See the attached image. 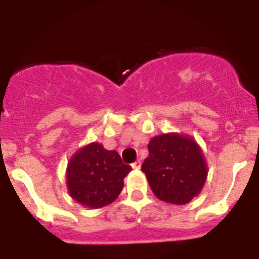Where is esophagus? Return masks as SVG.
Instances as JSON below:
<instances>
[{"mask_svg": "<svg viewBox=\"0 0 259 259\" xmlns=\"http://www.w3.org/2000/svg\"><path fill=\"white\" fill-rule=\"evenodd\" d=\"M132 168H135V170H140V168H141V161H140V159H137L136 162H134V163H132Z\"/></svg>", "mask_w": 259, "mask_h": 259, "instance_id": "34e87169", "label": "esophagus"}]
</instances>
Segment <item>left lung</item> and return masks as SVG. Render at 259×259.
Listing matches in <instances>:
<instances>
[{
    "label": "left lung",
    "mask_w": 259,
    "mask_h": 259,
    "mask_svg": "<svg viewBox=\"0 0 259 259\" xmlns=\"http://www.w3.org/2000/svg\"><path fill=\"white\" fill-rule=\"evenodd\" d=\"M149 155L141 171L161 201L185 205L202 191L207 164L202 149L188 135L163 134L148 144Z\"/></svg>",
    "instance_id": "1"
}]
</instances>
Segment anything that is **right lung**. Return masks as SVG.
<instances>
[{
	"instance_id": "1",
	"label": "right lung",
	"mask_w": 259,
	"mask_h": 259,
	"mask_svg": "<svg viewBox=\"0 0 259 259\" xmlns=\"http://www.w3.org/2000/svg\"><path fill=\"white\" fill-rule=\"evenodd\" d=\"M132 170L115 150H106L100 143L80 148L70 158L66 184L70 196L89 209H101L116 200L123 180Z\"/></svg>"
}]
</instances>
